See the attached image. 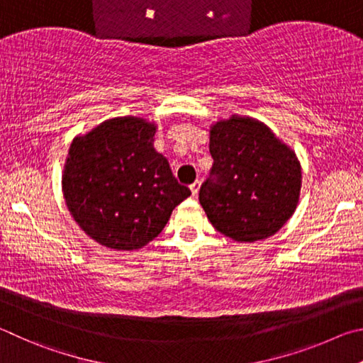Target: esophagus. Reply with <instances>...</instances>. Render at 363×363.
<instances>
[{"mask_svg": "<svg viewBox=\"0 0 363 363\" xmlns=\"http://www.w3.org/2000/svg\"><path fill=\"white\" fill-rule=\"evenodd\" d=\"M199 188H201V182H199V180H196L194 183H191V185H189V189H191L193 196H198Z\"/></svg>", "mask_w": 363, "mask_h": 363, "instance_id": "esophagus-1", "label": "esophagus"}]
</instances>
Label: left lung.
I'll return each mask as SVG.
<instances>
[{"label":"left lung","instance_id":"8db88e82","mask_svg":"<svg viewBox=\"0 0 363 363\" xmlns=\"http://www.w3.org/2000/svg\"><path fill=\"white\" fill-rule=\"evenodd\" d=\"M213 165L199 202L217 231L239 242L276 234L295 212L301 167L269 127L233 116L211 130Z\"/></svg>","mask_w":363,"mask_h":363}]
</instances>
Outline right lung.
Wrapping results in <instances>:
<instances>
[{
  "label": "right lung",
  "instance_id": "right-lung-1",
  "mask_svg": "<svg viewBox=\"0 0 363 363\" xmlns=\"http://www.w3.org/2000/svg\"><path fill=\"white\" fill-rule=\"evenodd\" d=\"M155 132L140 118H114L69 146L63 172L68 211L101 245L116 250L146 245L191 194L152 148Z\"/></svg>",
  "mask_w": 363,
  "mask_h": 363
}]
</instances>
